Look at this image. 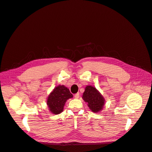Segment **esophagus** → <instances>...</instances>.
Wrapping results in <instances>:
<instances>
[{"instance_id": "obj_1", "label": "esophagus", "mask_w": 152, "mask_h": 152, "mask_svg": "<svg viewBox=\"0 0 152 152\" xmlns=\"http://www.w3.org/2000/svg\"><path fill=\"white\" fill-rule=\"evenodd\" d=\"M74 97H75V98H76V99H77V98H79V93H76L75 95H74Z\"/></svg>"}]
</instances>
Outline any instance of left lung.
<instances>
[{"label":"left lung","mask_w":152,"mask_h":152,"mask_svg":"<svg viewBox=\"0 0 152 152\" xmlns=\"http://www.w3.org/2000/svg\"><path fill=\"white\" fill-rule=\"evenodd\" d=\"M83 100L88 103L89 108L93 113H99L103 109L105 100L100 93L92 86H87L83 95Z\"/></svg>","instance_id":"8db88e82"}]
</instances>
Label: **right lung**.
Instances as JSON below:
<instances>
[{
  "instance_id": "add662e5",
  "label": "right lung",
  "mask_w": 152,
  "mask_h": 152,
  "mask_svg": "<svg viewBox=\"0 0 152 152\" xmlns=\"http://www.w3.org/2000/svg\"><path fill=\"white\" fill-rule=\"evenodd\" d=\"M72 97L73 95L68 88L64 85H59L56 86L48 95L47 104L52 113L58 114L63 112L67 100Z\"/></svg>"
}]
</instances>
